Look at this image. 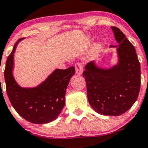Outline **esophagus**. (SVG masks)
Wrapping results in <instances>:
<instances>
[{
	"label": "esophagus",
	"instance_id": "obj_1",
	"mask_svg": "<svg viewBox=\"0 0 148 148\" xmlns=\"http://www.w3.org/2000/svg\"><path fill=\"white\" fill-rule=\"evenodd\" d=\"M75 69H76V73L79 75L82 74V71H83V65L81 63L79 62H77V63L75 64Z\"/></svg>",
	"mask_w": 148,
	"mask_h": 148
}]
</instances>
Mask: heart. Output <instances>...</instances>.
<instances>
[{"label": "heart", "instance_id": "heart-1", "mask_svg": "<svg viewBox=\"0 0 148 148\" xmlns=\"http://www.w3.org/2000/svg\"><path fill=\"white\" fill-rule=\"evenodd\" d=\"M99 48H100V46H99V45H97V46H96V48H95V51H94V53H97V51H99Z\"/></svg>", "mask_w": 148, "mask_h": 148}]
</instances>
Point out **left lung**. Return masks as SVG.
Here are the masks:
<instances>
[{
    "label": "left lung",
    "mask_w": 148,
    "mask_h": 148,
    "mask_svg": "<svg viewBox=\"0 0 148 148\" xmlns=\"http://www.w3.org/2000/svg\"><path fill=\"white\" fill-rule=\"evenodd\" d=\"M112 29L119 44L118 64L104 70L91 62L85 66L83 77L92 108L102 115L118 116L127 111L138 99L140 64L135 47L125 34L115 26Z\"/></svg>",
    "instance_id": "left-lung-1"
}]
</instances>
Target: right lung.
I'll use <instances>...</instances> for the list:
<instances>
[{"instance_id": "add662e5", "label": "right lung", "mask_w": 148, "mask_h": 148, "mask_svg": "<svg viewBox=\"0 0 148 148\" xmlns=\"http://www.w3.org/2000/svg\"><path fill=\"white\" fill-rule=\"evenodd\" d=\"M8 56L4 71L6 92L10 103L19 115L34 124H44L56 120L65 104L66 89L75 69H56L36 88H21L12 74L13 53L18 42Z\"/></svg>"}]
</instances>
